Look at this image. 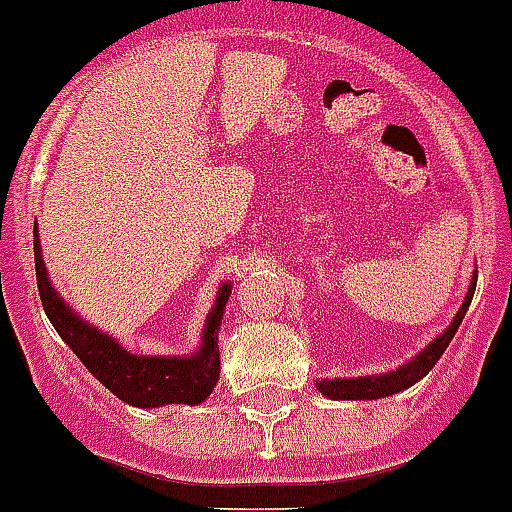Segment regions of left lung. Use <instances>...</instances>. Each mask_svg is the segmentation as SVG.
Wrapping results in <instances>:
<instances>
[{
	"label": "left lung",
	"instance_id": "1",
	"mask_svg": "<svg viewBox=\"0 0 512 512\" xmlns=\"http://www.w3.org/2000/svg\"><path fill=\"white\" fill-rule=\"evenodd\" d=\"M474 287H477V274H474V282L467 292V300L461 305V310L456 312L454 323L443 330L441 336L431 343V346L420 351L410 364L400 366L397 372H384L379 377H359V379H320L318 390L323 392L330 400H379V397H390L395 392L408 390L410 384H415L418 379H423L425 374L431 372L436 361L441 359V354L446 351V346L451 343L454 333L459 330L461 320L467 315L469 302L474 297Z\"/></svg>",
	"mask_w": 512,
	"mask_h": 512
}]
</instances>
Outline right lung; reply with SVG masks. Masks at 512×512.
Returning <instances> with one entry per match:
<instances>
[{"label":"right lung","instance_id":"add662e5","mask_svg":"<svg viewBox=\"0 0 512 512\" xmlns=\"http://www.w3.org/2000/svg\"><path fill=\"white\" fill-rule=\"evenodd\" d=\"M35 277H38L40 302L45 315L51 318L58 336L69 343L71 351L87 366L110 392L135 408H158L171 402L197 405L210 397L212 387L220 374V351H217V325L223 318V307L230 297V284H223L217 292V302L207 315L205 336H202L200 354L184 359H166V356H133L120 346L115 338L104 336L102 330L92 328L79 320L69 307L63 305L56 289L45 277V264L40 259L38 225H35Z\"/></svg>","mask_w":512,"mask_h":512}]
</instances>
